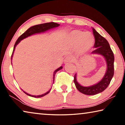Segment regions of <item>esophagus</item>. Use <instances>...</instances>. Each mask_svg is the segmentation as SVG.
<instances>
[{
    "label": "esophagus",
    "instance_id": "34e87169",
    "mask_svg": "<svg viewBox=\"0 0 125 125\" xmlns=\"http://www.w3.org/2000/svg\"><path fill=\"white\" fill-rule=\"evenodd\" d=\"M73 62H74V59L72 57H70V56L66 57L64 60V64H67V63H68Z\"/></svg>",
    "mask_w": 125,
    "mask_h": 125
}]
</instances>
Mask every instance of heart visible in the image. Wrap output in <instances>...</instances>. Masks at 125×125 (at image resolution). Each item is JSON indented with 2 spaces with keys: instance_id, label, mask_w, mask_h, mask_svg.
Returning a JSON list of instances; mask_svg holds the SVG:
<instances>
[{
  "instance_id": "heart-1",
  "label": "heart",
  "mask_w": 125,
  "mask_h": 125,
  "mask_svg": "<svg viewBox=\"0 0 125 125\" xmlns=\"http://www.w3.org/2000/svg\"><path fill=\"white\" fill-rule=\"evenodd\" d=\"M69 39L74 46H79L80 51L86 53L93 47L94 39L90 33L79 30H73L69 33Z\"/></svg>"
}]
</instances>
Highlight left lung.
I'll return each instance as SVG.
<instances>
[{"label":"left lung","instance_id":"1","mask_svg":"<svg viewBox=\"0 0 125 125\" xmlns=\"http://www.w3.org/2000/svg\"><path fill=\"white\" fill-rule=\"evenodd\" d=\"M92 30L95 38L94 48L95 49L93 51L92 53L102 56L105 61L107 68L105 75L100 81L94 85L89 86H84L80 85L77 82V73L75 74L74 77V83L76 88L80 93L88 95H94L105 90L109 86L114 73V56L109 42L94 28H92Z\"/></svg>","mask_w":125,"mask_h":125}]
</instances>
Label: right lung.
Masks as SVG:
<instances>
[{"label":"right lung","instance_id":"add662e5","mask_svg":"<svg viewBox=\"0 0 125 125\" xmlns=\"http://www.w3.org/2000/svg\"><path fill=\"white\" fill-rule=\"evenodd\" d=\"M60 24H57V23L56 22H48V23H45V24H39V25H34V26H31L30 27L29 29H28L27 30L25 31V32L22 33V34L18 38V39L17 40V41H16L15 43L14 47V50H13V52H12V53L11 55V60H12V56H13V54H14V52L15 51V49L16 46L18 45L19 43H20V42L23 39H25L29 36H30L36 34V33H40L41 32H44L46 31L49 30L50 29H53V28H56V27H57L59 26H60ZM62 66H61L60 67H59L58 68L56 69L53 72V84L54 83V76L56 73H57V72H58V71L61 70V69H62ZM52 88L50 89L47 92H46L45 94H43L42 95H32L29 94L28 93H27L26 92H24V90L21 89L23 92L25 93L27 95H29L31 97H33V98H41V97H43L44 96H45L46 95L48 94V93L50 92Z\"/></svg>","mask_w":125,"mask_h":125}]
</instances>
